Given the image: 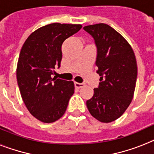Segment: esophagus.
Returning a JSON list of instances; mask_svg holds the SVG:
<instances>
[{"mask_svg":"<svg viewBox=\"0 0 154 154\" xmlns=\"http://www.w3.org/2000/svg\"><path fill=\"white\" fill-rule=\"evenodd\" d=\"M84 85H85V84H84V83H79V82H75V88H77V89H80V88H82Z\"/></svg>","mask_w":154,"mask_h":154,"instance_id":"obj_1","label":"esophagus"}]
</instances>
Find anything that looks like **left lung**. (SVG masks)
Returning <instances> with one entry per match:
<instances>
[{"mask_svg":"<svg viewBox=\"0 0 154 154\" xmlns=\"http://www.w3.org/2000/svg\"><path fill=\"white\" fill-rule=\"evenodd\" d=\"M94 38L96 48V72L100 76L93 96L86 101L94 118L110 123L123 115L130 106L137 77L136 57L127 41L106 24L83 28Z\"/></svg>","mask_w":154,"mask_h":154,"instance_id":"left-lung-1","label":"left lung"}]
</instances>
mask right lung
Here are the masks:
<instances>
[{
	"instance_id": "obj_1",
	"label": "right lung",
	"mask_w": 154,
	"mask_h": 154,
	"mask_svg": "<svg viewBox=\"0 0 154 154\" xmlns=\"http://www.w3.org/2000/svg\"><path fill=\"white\" fill-rule=\"evenodd\" d=\"M81 28V24H48L31 33L21 48L17 85L30 113L41 122L60 119L74 93L72 81L52 78V75L56 65L60 67L62 43Z\"/></svg>"
}]
</instances>
